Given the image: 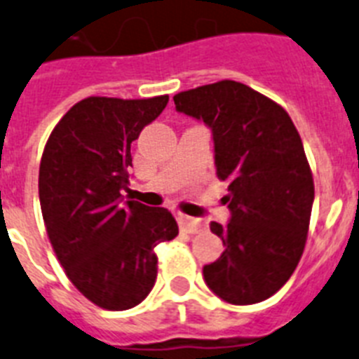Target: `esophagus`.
<instances>
[{
  "label": "esophagus",
  "mask_w": 359,
  "mask_h": 359,
  "mask_svg": "<svg viewBox=\"0 0 359 359\" xmlns=\"http://www.w3.org/2000/svg\"><path fill=\"white\" fill-rule=\"evenodd\" d=\"M177 223H180V226H182V231L189 232V234H194V232H200L207 229L203 219H200V217L183 216V214L177 216Z\"/></svg>",
  "instance_id": "1"
}]
</instances>
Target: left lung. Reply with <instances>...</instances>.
Wrapping results in <instances>:
<instances>
[{"label": "left lung", "mask_w": 359, "mask_h": 359, "mask_svg": "<svg viewBox=\"0 0 359 359\" xmlns=\"http://www.w3.org/2000/svg\"><path fill=\"white\" fill-rule=\"evenodd\" d=\"M177 112L212 130L214 165L229 182V223L212 222L225 250L203 267L223 302L252 305L271 298L298 267L314 203L302 137L278 103L238 81L180 92Z\"/></svg>", "instance_id": "obj_1"}]
</instances>
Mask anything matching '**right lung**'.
<instances>
[{"label":"right lung","mask_w":359,"mask_h":359,"mask_svg":"<svg viewBox=\"0 0 359 359\" xmlns=\"http://www.w3.org/2000/svg\"><path fill=\"white\" fill-rule=\"evenodd\" d=\"M168 96H92L60 119L39 165V203L52 249L85 298L127 311L149 296L158 276L154 247L177 236L163 207L123 198L130 145Z\"/></svg>","instance_id":"add662e5"}]
</instances>
